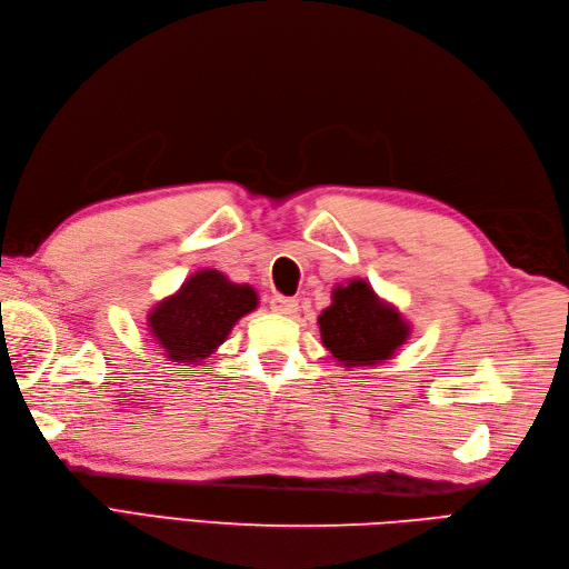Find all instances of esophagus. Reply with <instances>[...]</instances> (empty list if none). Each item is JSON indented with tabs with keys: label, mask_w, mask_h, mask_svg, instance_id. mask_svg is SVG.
<instances>
[{
	"label": "esophagus",
	"mask_w": 569,
	"mask_h": 569,
	"mask_svg": "<svg viewBox=\"0 0 569 569\" xmlns=\"http://www.w3.org/2000/svg\"><path fill=\"white\" fill-rule=\"evenodd\" d=\"M270 308H272L274 313H280V316H295L299 311V301L278 295V297L270 299Z\"/></svg>",
	"instance_id": "1"
}]
</instances>
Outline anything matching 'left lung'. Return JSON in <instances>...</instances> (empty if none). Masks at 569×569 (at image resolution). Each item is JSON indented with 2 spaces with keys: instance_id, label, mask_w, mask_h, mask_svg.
<instances>
[{
  "instance_id": "8db88e82",
  "label": "left lung",
  "mask_w": 569,
  "mask_h": 569,
  "mask_svg": "<svg viewBox=\"0 0 569 569\" xmlns=\"http://www.w3.org/2000/svg\"><path fill=\"white\" fill-rule=\"evenodd\" d=\"M325 349L341 366L363 368L389 360L408 339L410 325L366 280H351L332 291V303L318 318Z\"/></svg>"
}]
</instances>
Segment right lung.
<instances>
[{
    "mask_svg": "<svg viewBox=\"0 0 569 569\" xmlns=\"http://www.w3.org/2000/svg\"><path fill=\"white\" fill-rule=\"evenodd\" d=\"M256 306L253 287L230 282L218 270H199L173 297L151 308L147 325L166 358L173 363L199 366L228 339L234 322Z\"/></svg>",
    "mask_w": 569,
    "mask_h": 569,
    "instance_id": "add662e5",
    "label": "right lung"
}]
</instances>
